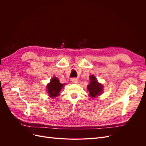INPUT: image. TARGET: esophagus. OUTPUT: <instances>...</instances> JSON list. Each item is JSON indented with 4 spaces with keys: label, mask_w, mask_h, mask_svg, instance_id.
Masks as SVG:
<instances>
[{
    "label": "esophagus",
    "mask_w": 146,
    "mask_h": 146,
    "mask_svg": "<svg viewBox=\"0 0 146 146\" xmlns=\"http://www.w3.org/2000/svg\"><path fill=\"white\" fill-rule=\"evenodd\" d=\"M72 82L74 83H77L78 80H77V78H73V79H72Z\"/></svg>",
    "instance_id": "esophagus-1"
}]
</instances>
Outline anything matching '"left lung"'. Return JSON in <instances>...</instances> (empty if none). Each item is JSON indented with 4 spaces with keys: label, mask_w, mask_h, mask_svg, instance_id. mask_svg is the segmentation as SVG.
Wrapping results in <instances>:
<instances>
[{
    "label": "left lung",
    "mask_w": 146,
    "mask_h": 146,
    "mask_svg": "<svg viewBox=\"0 0 146 146\" xmlns=\"http://www.w3.org/2000/svg\"><path fill=\"white\" fill-rule=\"evenodd\" d=\"M91 80L90 83L88 85L87 89L89 91V94L92 98H95L97 96H99L102 91V86L97 81V79L94 76H91L90 77Z\"/></svg>",
    "instance_id": "8db88e82"
}]
</instances>
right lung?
<instances>
[{
  "label": "right lung",
  "instance_id": "1",
  "mask_svg": "<svg viewBox=\"0 0 146 146\" xmlns=\"http://www.w3.org/2000/svg\"><path fill=\"white\" fill-rule=\"evenodd\" d=\"M64 84L60 83L57 78L54 77L51 79L50 83L47 85L48 93L51 98H55L59 95V92L63 88Z\"/></svg>",
  "mask_w": 146,
  "mask_h": 146
}]
</instances>
